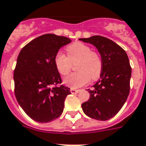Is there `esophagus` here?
<instances>
[{
	"label": "esophagus",
	"instance_id": "34e87169",
	"mask_svg": "<svg viewBox=\"0 0 146 146\" xmlns=\"http://www.w3.org/2000/svg\"><path fill=\"white\" fill-rule=\"evenodd\" d=\"M71 93L72 94H77V93H78L80 92V90H76V89H74V88H71Z\"/></svg>",
	"mask_w": 146,
	"mask_h": 146
}]
</instances>
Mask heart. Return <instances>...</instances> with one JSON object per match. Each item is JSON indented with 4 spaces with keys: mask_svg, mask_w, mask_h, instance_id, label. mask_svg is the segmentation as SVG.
<instances>
[{
    "mask_svg": "<svg viewBox=\"0 0 146 146\" xmlns=\"http://www.w3.org/2000/svg\"><path fill=\"white\" fill-rule=\"evenodd\" d=\"M68 57L58 51L54 57V64L62 75L68 74L72 63H76L78 72L69 74L64 78V85L72 88H80L87 84L91 79L96 80L100 77L102 70V61L100 55L92 51L89 46L81 42H75L68 46Z\"/></svg>",
    "mask_w": 146,
    "mask_h": 146,
    "instance_id": "1",
    "label": "heart"
}]
</instances>
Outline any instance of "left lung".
Wrapping results in <instances>:
<instances>
[{
    "mask_svg": "<svg viewBox=\"0 0 146 146\" xmlns=\"http://www.w3.org/2000/svg\"><path fill=\"white\" fill-rule=\"evenodd\" d=\"M79 40L95 46L102 61L100 78L88 91L90 98L82 103V110L92 119L106 121L119 112L129 96L131 75L129 58L120 46L102 36Z\"/></svg>",
    "mask_w": 146,
    "mask_h": 146,
    "instance_id": "1",
    "label": "left lung"
}]
</instances>
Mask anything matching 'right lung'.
Returning a JSON list of instances; mask_svg holds the SVG:
<instances>
[{
	"label": "right lung",
	"mask_w": 146,
	"mask_h": 146,
	"mask_svg": "<svg viewBox=\"0 0 146 146\" xmlns=\"http://www.w3.org/2000/svg\"><path fill=\"white\" fill-rule=\"evenodd\" d=\"M72 41L47 34L34 39L20 51L14 72L15 93L20 106L33 120L45 123L61 115L70 88L61 85L54 64L59 49Z\"/></svg>",
	"instance_id": "obj_1"
}]
</instances>
